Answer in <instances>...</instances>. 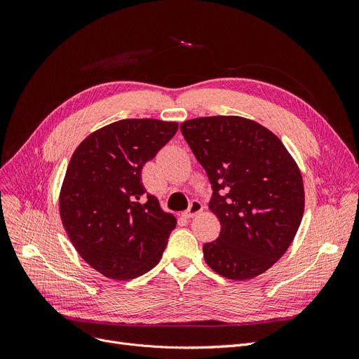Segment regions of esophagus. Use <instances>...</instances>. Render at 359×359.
I'll return each instance as SVG.
<instances>
[{"instance_id":"1","label":"esophagus","mask_w":359,"mask_h":359,"mask_svg":"<svg viewBox=\"0 0 359 359\" xmlns=\"http://www.w3.org/2000/svg\"><path fill=\"white\" fill-rule=\"evenodd\" d=\"M202 211V203L198 201V199H194L191 203H189V208H187L184 211V217L186 218H194L196 214H199Z\"/></svg>"}]
</instances>
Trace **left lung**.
Instances as JSON below:
<instances>
[{"mask_svg":"<svg viewBox=\"0 0 359 359\" xmlns=\"http://www.w3.org/2000/svg\"><path fill=\"white\" fill-rule=\"evenodd\" d=\"M182 134L212 184L221 224L203 257L218 275L244 280L268 271L291 246L304 214L299 168L280 140L240 116L186 121Z\"/></svg>","mask_w":359,"mask_h":359,"instance_id":"obj_1","label":"left lung"}]
</instances>
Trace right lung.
Masks as SVG:
<instances>
[{"instance_id":"1","label":"right lung","mask_w":359,"mask_h":359,"mask_svg":"<svg viewBox=\"0 0 359 359\" xmlns=\"http://www.w3.org/2000/svg\"><path fill=\"white\" fill-rule=\"evenodd\" d=\"M176 122L123 119L90 134L74 151L60 195L75 250L102 275L126 280L161 259L176 218L147 194L142 165L177 132Z\"/></svg>"}]
</instances>
